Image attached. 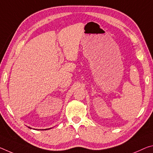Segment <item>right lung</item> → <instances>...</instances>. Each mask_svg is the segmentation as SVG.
<instances>
[{
  "label": "right lung",
  "instance_id": "right-lung-1",
  "mask_svg": "<svg viewBox=\"0 0 153 153\" xmlns=\"http://www.w3.org/2000/svg\"><path fill=\"white\" fill-rule=\"evenodd\" d=\"M29 128H30V127H29Z\"/></svg>",
  "mask_w": 153,
  "mask_h": 153
}]
</instances>
